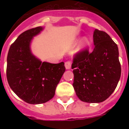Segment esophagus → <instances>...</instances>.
<instances>
[{"instance_id":"esophagus-1","label":"esophagus","mask_w":129,"mask_h":129,"mask_svg":"<svg viewBox=\"0 0 129 129\" xmlns=\"http://www.w3.org/2000/svg\"><path fill=\"white\" fill-rule=\"evenodd\" d=\"M65 67L66 69H70L71 68V62L70 61H67L65 62Z\"/></svg>"}]
</instances>
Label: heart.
Listing matches in <instances>:
<instances>
[{"label":"heart","instance_id":"1","mask_svg":"<svg viewBox=\"0 0 129 129\" xmlns=\"http://www.w3.org/2000/svg\"><path fill=\"white\" fill-rule=\"evenodd\" d=\"M90 45V41L88 39H87V38H85L84 39V40L82 41V42H81V47H80V49H82V48H84L87 47L88 45Z\"/></svg>","mask_w":129,"mask_h":129}]
</instances>
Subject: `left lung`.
Instances as JSON below:
<instances>
[{
	"label": "left lung",
	"instance_id": "1",
	"mask_svg": "<svg viewBox=\"0 0 129 129\" xmlns=\"http://www.w3.org/2000/svg\"><path fill=\"white\" fill-rule=\"evenodd\" d=\"M95 48L79 51L72 64L73 87L79 100L88 103H100L111 96L121 76L117 45L107 33L95 29Z\"/></svg>",
	"mask_w": 129,
	"mask_h": 129
}]
</instances>
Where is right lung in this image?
Here are the masks:
<instances>
[{
    "label": "right lung",
    "instance_id": "add662e5",
    "mask_svg": "<svg viewBox=\"0 0 129 129\" xmlns=\"http://www.w3.org/2000/svg\"><path fill=\"white\" fill-rule=\"evenodd\" d=\"M42 29L37 27L23 32L11 45L7 54L8 84L18 97L32 104L45 103L54 97L66 70L63 62L42 63L31 53L30 41Z\"/></svg>",
    "mask_w": 129,
    "mask_h": 129
}]
</instances>
